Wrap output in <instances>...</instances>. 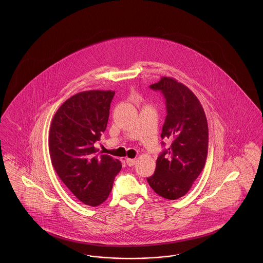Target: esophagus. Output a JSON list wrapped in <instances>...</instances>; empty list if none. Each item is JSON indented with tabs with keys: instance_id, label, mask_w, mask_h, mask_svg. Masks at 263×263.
Segmentation results:
<instances>
[{
	"instance_id": "34e87169",
	"label": "esophagus",
	"mask_w": 263,
	"mask_h": 263,
	"mask_svg": "<svg viewBox=\"0 0 263 263\" xmlns=\"http://www.w3.org/2000/svg\"><path fill=\"white\" fill-rule=\"evenodd\" d=\"M126 163H127V164H128L129 166H132V165H134V164L136 163V160H135V159H129V158H127V159H126Z\"/></svg>"
}]
</instances>
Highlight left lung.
<instances>
[{"mask_svg":"<svg viewBox=\"0 0 263 263\" xmlns=\"http://www.w3.org/2000/svg\"><path fill=\"white\" fill-rule=\"evenodd\" d=\"M165 99L166 117L161 134L172 144L157 159L155 174L147 178L152 189L165 199L184 196L205 165L208 123L196 96L171 77L151 85Z\"/></svg>","mask_w":263,"mask_h":263,"instance_id":"8db88e82","label":"left lung"}]
</instances>
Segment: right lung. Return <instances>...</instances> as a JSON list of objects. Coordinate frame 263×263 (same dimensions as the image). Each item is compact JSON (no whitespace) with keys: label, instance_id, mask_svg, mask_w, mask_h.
Wrapping results in <instances>:
<instances>
[{"label":"right lung","instance_id":"obj_1","mask_svg":"<svg viewBox=\"0 0 263 263\" xmlns=\"http://www.w3.org/2000/svg\"><path fill=\"white\" fill-rule=\"evenodd\" d=\"M114 93L100 89L78 92L63 103L51 122V163L69 190L91 207L107 199L122 167L108 155L95 156L93 145L106 129Z\"/></svg>","mask_w":263,"mask_h":263}]
</instances>
